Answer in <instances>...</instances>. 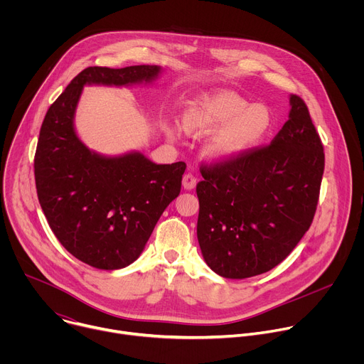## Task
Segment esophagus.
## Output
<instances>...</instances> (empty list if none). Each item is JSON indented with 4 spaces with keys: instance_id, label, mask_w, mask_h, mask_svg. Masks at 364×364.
I'll return each instance as SVG.
<instances>
[{
    "instance_id": "34e87169",
    "label": "esophagus",
    "mask_w": 364,
    "mask_h": 364,
    "mask_svg": "<svg viewBox=\"0 0 364 364\" xmlns=\"http://www.w3.org/2000/svg\"><path fill=\"white\" fill-rule=\"evenodd\" d=\"M196 184H197V177L193 173L184 174V177H183V187L186 190H193L196 187Z\"/></svg>"
}]
</instances>
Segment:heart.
<instances>
[{
    "instance_id": "b5f03b06",
    "label": "heart",
    "mask_w": 364,
    "mask_h": 364,
    "mask_svg": "<svg viewBox=\"0 0 364 364\" xmlns=\"http://www.w3.org/2000/svg\"><path fill=\"white\" fill-rule=\"evenodd\" d=\"M184 128L197 135L212 134L209 145L218 160L236 159L261 144L272 128V115L264 105L250 103L236 93L205 95L194 100L184 112Z\"/></svg>"
}]
</instances>
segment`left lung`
I'll list each match as a JSON object with an SVG mask.
<instances>
[{"label":"left lung","instance_id":"8db88e82","mask_svg":"<svg viewBox=\"0 0 364 364\" xmlns=\"http://www.w3.org/2000/svg\"><path fill=\"white\" fill-rule=\"evenodd\" d=\"M289 119L269 145L201 163L197 239L205 264L243 279L279 265L313 223L324 148L305 102L291 95Z\"/></svg>","mask_w":364,"mask_h":364}]
</instances>
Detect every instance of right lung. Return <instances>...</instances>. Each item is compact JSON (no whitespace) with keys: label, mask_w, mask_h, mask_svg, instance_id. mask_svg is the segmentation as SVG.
I'll use <instances>...</instances> for the list:
<instances>
[{"label":"right lung","mask_w":364,"mask_h":364,"mask_svg":"<svg viewBox=\"0 0 364 364\" xmlns=\"http://www.w3.org/2000/svg\"><path fill=\"white\" fill-rule=\"evenodd\" d=\"M159 66L87 68L51 103L40 128L34 177L43 213L63 247L97 269H119L144 250L166 207L180 194L186 163L155 164L139 152L108 159L76 136L83 85L149 82Z\"/></svg>","instance_id":"add662e5"}]
</instances>
